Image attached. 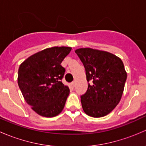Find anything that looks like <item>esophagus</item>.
I'll return each mask as SVG.
<instances>
[{
	"mask_svg": "<svg viewBox=\"0 0 146 146\" xmlns=\"http://www.w3.org/2000/svg\"><path fill=\"white\" fill-rule=\"evenodd\" d=\"M75 84H76V82L73 81V82H72L71 83H70V85H71V87L74 88V87H75Z\"/></svg>",
	"mask_w": 146,
	"mask_h": 146,
	"instance_id": "1",
	"label": "esophagus"
}]
</instances>
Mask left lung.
<instances>
[{
    "mask_svg": "<svg viewBox=\"0 0 146 146\" xmlns=\"http://www.w3.org/2000/svg\"><path fill=\"white\" fill-rule=\"evenodd\" d=\"M84 65L88 88L80 97L83 111L92 117L110 114L121 100L127 73L121 59L111 53L91 48L75 51Z\"/></svg>",
    "mask_w": 146,
    "mask_h": 146,
    "instance_id": "obj_1",
    "label": "left lung"
}]
</instances>
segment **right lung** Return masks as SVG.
<instances>
[{
    "label": "right lung",
    "instance_id": "add662e5",
    "mask_svg": "<svg viewBox=\"0 0 146 146\" xmlns=\"http://www.w3.org/2000/svg\"><path fill=\"white\" fill-rule=\"evenodd\" d=\"M71 47L47 48L28 57L18 69L17 83L26 102L39 115L54 117L64 110L69 88L61 82V62Z\"/></svg>",
    "mask_w": 146,
    "mask_h": 146
}]
</instances>
